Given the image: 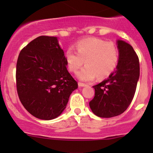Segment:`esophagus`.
<instances>
[{
    "mask_svg": "<svg viewBox=\"0 0 153 153\" xmlns=\"http://www.w3.org/2000/svg\"><path fill=\"white\" fill-rule=\"evenodd\" d=\"M78 86H81V87H83V86H86L85 84H84V83H81V82H79L78 83Z\"/></svg>",
    "mask_w": 153,
    "mask_h": 153,
    "instance_id": "esophagus-1",
    "label": "esophagus"
}]
</instances>
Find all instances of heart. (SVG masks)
Here are the masks:
<instances>
[{
  "label": "heart",
  "mask_w": 153,
  "mask_h": 153,
  "mask_svg": "<svg viewBox=\"0 0 153 153\" xmlns=\"http://www.w3.org/2000/svg\"><path fill=\"white\" fill-rule=\"evenodd\" d=\"M76 50L70 47L66 52L68 68L76 72L85 61L86 66L77 76L83 81H92L98 76L103 79L112 73L117 67L119 52L115 44L97 38H89L77 43Z\"/></svg>",
  "instance_id": "1"
}]
</instances>
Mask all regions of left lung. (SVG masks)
<instances>
[{
    "instance_id": "left-lung-1",
    "label": "left lung",
    "mask_w": 153,
    "mask_h": 153,
    "mask_svg": "<svg viewBox=\"0 0 153 153\" xmlns=\"http://www.w3.org/2000/svg\"><path fill=\"white\" fill-rule=\"evenodd\" d=\"M119 52L116 69L107 79L93 86L95 96L89 102L92 112L101 118H112L124 112L133 99L140 75L139 59L133 48L117 41Z\"/></svg>"
}]
</instances>
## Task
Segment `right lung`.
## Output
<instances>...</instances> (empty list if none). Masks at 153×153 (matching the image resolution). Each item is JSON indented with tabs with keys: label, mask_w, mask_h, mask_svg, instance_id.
<instances>
[{
	"label": "right lung",
	"mask_w": 153,
	"mask_h": 153,
	"mask_svg": "<svg viewBox=\"0 0 153 153\" xmlns=\"http://www.w3.org/2000/svg\"><path fill=\"white\" fill-rule=\"evenodd\" d=\"M67 65L56 37L39 36L21 49L16 65L17 92L31 115L52 120L62 113L78 88Z\"/></svg>",
	"instance_id": "1"
}]
</instances>
